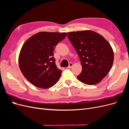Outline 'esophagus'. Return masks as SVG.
I'll use <instances>...</instances> for the list:
<instances>
[{"instance_id": "obj_1", "label": "esophagus", "mask_w": 129, "mask_h": 129, "mask_svg": "<svg viewBox=\"0 0 129 129\" xmlns=\"http://www.w3.org/2000/svg\"><path fill=\"white\" fill-rule=\"evenodd\" d=\"M73 63H69V66H68V67H67V68H69V69H70V68H71L72 67V66H73Z\"/></svg>"}]
</instances>
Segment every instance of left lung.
I'll list each match as a JSON object with an SVG mask.
<instances>
[{"label": "left lung", "instance_id": "8db88e82", "mask_svg": "<svg viewBox=\"0 0 129 129\" xmlns=\"http://www.w3.org/2000/svg\"><path fill=\"white\" fill-rule=\"evenodd\" d=\"M67 37L81 60L82 70L77 77L81 82L93 85L100 82L110 71L114 52L101 35L92 30L67 33Z\"/></svg>", "mask_w": 129, "mask_h": 129}]
</instances>
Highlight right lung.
<instances>
[{
    "instance_id": "obj_1",
    "label": "right lung",
    "mask_w": 129,
    "mask_h": 129,
    "mask_svg": "<svg viewBox=\"0 0 129 129\" xmlns=\"http://www.w3.org/2000/svg\"><path fill=\"white\" fill-rule=\"evenodd\" d=\"M66 36V33L39 32L22 46L19 57V67L26 79L35 86L48 88L59 80L62 71L56 67L53 52Z\"/></svg>"
}]
</instances>
